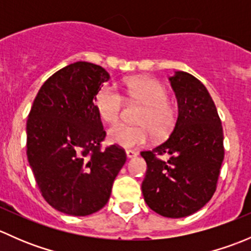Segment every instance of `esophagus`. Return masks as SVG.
Segmentation results:
<instances>
[{"instance_id": "1", "label": "esophagus", "mask_w": 251, "mask_h": 251, "mask_svg": "<svg viewBox=\"0 0 251 251\" xmlns=\"http://www.w3.org/2000/svg\"><path fill=\"white\" fill-rule=\"evenodd\" d=\"M126 155H127L128 159H132V158H135V156H137L138 153L137 151H132V149H127V151H126Z\"/></svg>"}]
</instances>
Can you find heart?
Wrapping results in <instances>:
<instances>
[{
    "instance_id": "1",
    "label": "heart",
    "mask_w": 251,
    "mask_h": 251,
    "mask_svg": "<svg viewBox=\"0 0 251 251\" xmlns=\"http://www.w3.org/2000/svg\"><path fill=\"white\" fill-rule=\"evenodd\" d=\"M126 96L132 102L144 105L137 119L140 126L120 124L111 127L108 137L111 143L124 148H137L147 144L151 135L165 138L174 131L177 113L169 102V91L160 81L149 77H132L125 83ZM95 105L103 121L118 123L123 115L125 100L111 83H103L95 95Z\"/></svg>"
}]
</instances>
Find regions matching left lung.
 Listing matches in <instances>:
<instances>
[{
	"mask_svg": "<svg viewBox=\"0 0 251 251\" xmlns=\"http://www.w3.org/2000/svg\"><path fill=\"white\" fill-rule=\"evenodd\" d=\"M170 81L178 118L168 140L141 151L147 163L142 193L156 214L178 219L198 211L214 196L225 156L224 130L214 100L198 78L176 72Z\"/></svg>",
	"mask_w": 251,
	"mask_h": 251,
	"instance_id": "8db88e82",
	"label": "left lung"
}]
</instances>
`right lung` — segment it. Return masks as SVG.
<instances>
[{"label": "right lung", "instance_id": "right-lung-1", "mask_svg": "<svg viewBox=\"0 0 251 251\" xmlns=\"http://www.w3.org/2000/svg\"><path fill=\"white\" fill-rule=\"evenodd\" d=\"M109 74L76 62L41 86L26 123V155L40 193L55 210L86 216L109 201L114 179L126 161L120 146L105 140L95 95Z\"/></svg>", "mask_w": 251, "mask_h": 251}]
</instances>
